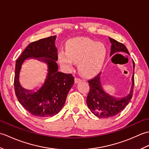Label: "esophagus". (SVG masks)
<instances>
[{"instance_id":"1","label":"esophagus","mask_w":149,"mask_h":149,"mask_svg":"<svg viewBox=\"0 0 149 149\" xmlns=\"http://www.w3.org/2000/svg\"><path fill=\"white\" fill-rule=\"evenodd\" d=\"M82 81V79H81V78L77 77H75V83H79V82H80V81Z\"/></svg>"}]
</instances>
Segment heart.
Instances as JSON below:
<instances>
[{"instance_id": "heart-1", "label": "heart", "mask_w": 149, "mask_h": 149, "mask_svg": "<svg viewBox=\"0 0 149 149\" xmlns=\"http://www.w3.org/2000/svg\"><path fill=\"white\" fill-rule=\"evenodd\" d=\"M107 49L105 44L86 38L70 41L67 52L60 51L59 59L64 65L71 66L74 61L84 75H91L100 70L105 61Z\"/></svg>"}]
</instances>
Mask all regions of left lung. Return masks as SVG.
Wrapping results in <instances>:
<instances>
[{"mask_svg": "<svg viewBox=\"0 0 149 149\" xmlns=\"http://www.w3.org/2000/svg\"><path fill=\"white\" fill-rule=\"evenodd\" d=\"M109 40L112 44L111 47V56L118 52H124L129 54L127 49L123 43L111 38H109ZM133 66L134 68V61ZM100 74L101 73H99L95 77L88 80L90 91L88 94L86 102L89 109L95 115L99 118H109L121 112L131 100L134 89V74L133 73L132 75V84L130 93L128 95L118 100L109 96L103 91L100 81Z\"/></svg>", "mask_w": 149, "mask_h": 149, "instance_id": "left-lung-1", "label": "left lung"}]
</instances>
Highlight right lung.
Segmentation results:
<instances>
[{
    "instance_id": "obj_1",
    "label": "right lung",
    "mask_w": 149,
    "mask_h": 149,
    "mask_svg": "<svg viewBox=\"0 0 149 149\" xmlns=\"http://www.w3.org/2000/svg\"><path fill=\"white\" fill-rule=\"evenodd\" d=\"M56 37L49 36L30 43L16 61L14 78L16 96L22 106L36 116L49 117L58 114L64 106L68 91L74 84V77L72 74L58 72ZM42 56L44 58L39 59L48 64V75L43 86L37 93L31 94L19 83V72L25 59Z\"/></svg>"
}]
</instances>
